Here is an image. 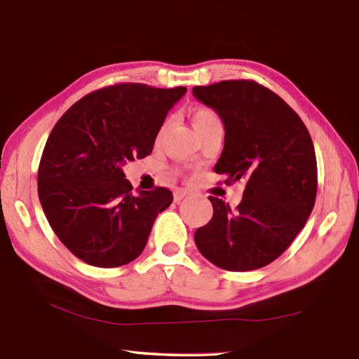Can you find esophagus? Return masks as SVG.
Wrapping results in <instances>:
<instances>
[{
  "label": "esophagus",
  "instance_id": "obj_1",
  "mask_svg": "<svg viewBox=\"0 0 359 359\" xmlns=\"http://www.w3.org/2000/svg\"><path fill=\"white\" fill-rule=\"evenodd\" d=\"M189 192L187 191V189H182V188H177L176 191H175V201L176 203H179V201H182L184 196H187Z\"/></svg>",
  "mask_w": 359,
  "mask_h": 359
}]
</instances>
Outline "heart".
Here are the masks:
<instances>
[{"label": "heart", "instance_id": "1", "mask_svg": "<svg viewBox=\"0 0 359 359\" xmlns=\"http://www.w3.org/2000/svg\"><path fill=\"white\" fill-rule=\"evenodd\" d=\"M192 122H194V128H195L196 133L210 128V126H215V125H222L219 114L215 110L207 109V107L196 109L192 113ZM167 126H168V122H165L163 125V128H161V134H164V131L167 130Z\"/></svg>", "mask_w": 359, "mask_h": 359}]
</instances>
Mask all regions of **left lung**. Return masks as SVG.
Returning a JSON list of instances; mask_svg holds the SVG:
<instances>
[{"instance_id": "left-lung-1", "label": "left lung", "mask_w": 359, "mask_h": 359, "mask_svg": "<svg viewBox=\"0 0 359 359\" xmlns=\"http://www.w3.org/2000/svg\"><path fill=\"white\" fill-rule=\"evenodd\" d=\"M194 97L212 107L225 126L215 172L225 183L246 180L243 200L209 196L213 217L195 231L204 258L229 271L265 267L294 241L313 210L318 167L303 121L269 88L253 80L195 86Z\"/></svg>"}]
</instances>
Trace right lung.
<instances>
[{
    "instance_id": "obj_1",
    "label": "right lung",
    "mask_w": 359,
    "mask_h": 359,
    "mask_svg": "<svg viewBox=\"0 0 359 359\" xmlns=\"http://www.w3.org/2000/svg\"><path fill=\"white\" fill-rule=\"evenodd\" d=\"M187 88L119 83L90 92L56 122L39 165V198L62 245L89 265L114 269L143 252L167 188L133 194L122 167L152 154Z\"/></svg>"
}]
</instances>
